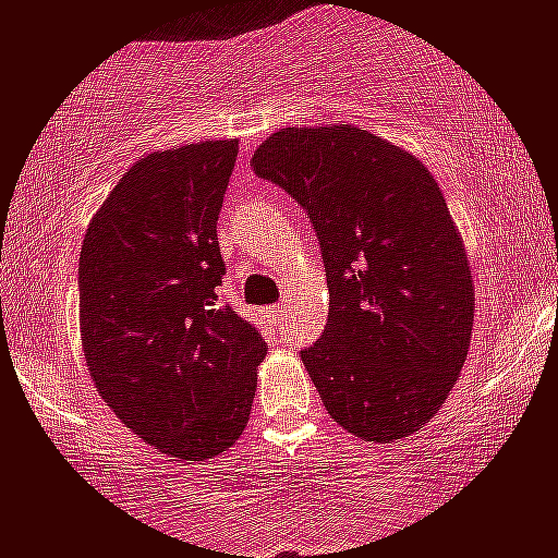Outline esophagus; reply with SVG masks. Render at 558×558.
Returning <instances> with one entry per match:
<instances>
[{
  "label": "esophagus",
  "mask_w": 558,
  "mask_h": 558,
  "mask_svg": "<svg viewBox=\"0 0 558 558\" xmlns=\"http://www.w3.org/2000/svg\"><path fill=\"white\" fill-rule=\"evenodd\" d=\"M268 318H271L274 323H277V326H281V323L287 320V311L281 305H274V307H268Z\"/></svg>",
  "instance_id": "esophagus-1"
}]
</instances>
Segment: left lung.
I'll list each match as a JSON object with an SVG mask.
<instances>
[{"label":"left lung","mask_w":558,"mask_h":558,"mask_svg":"<svg viewBox=\"0 0 558 558\" xmlns=\"http://www.w3.org/2000/svg\"><path fill=\"white\" fill-rule=\"evenodd\" d=\"M253 170L307 209L328 279V323L302 352L333 422L396 442L456 388L473 333L471 260L435 175L349 123L266 136Z\"/></svg>","instance_id":"8db88e82"}]
</instances>
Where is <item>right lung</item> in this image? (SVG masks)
I'll return each instance as SVG.
<instances>
[{
  "mask_svg": "<svg viewBox=\"0 0 558 558\" xmlns=\"http://www.w3.org/2000/svg\"><path fill=\"white\" fill-rule=\"evenodd\" d=\"M238 140L136 160L89 219L80 339L102 401L157 452L222 456L243 435L266 341L217 298V219Z\"/></svg>",
  "mask_w": 558,
  "mask_h": 558,
  "instance_id": "obj_1",
  "label": "right lung"
}]
</instances>
